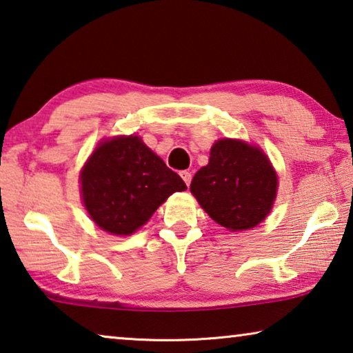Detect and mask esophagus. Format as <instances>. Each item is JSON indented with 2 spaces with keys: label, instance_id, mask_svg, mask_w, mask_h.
Returning a JSON list of instances; mask_svg holds the SVG:
<instances>
[{
  "label": "esophagus",
  "instance_id": "obj_1",
  "mask_svg": "<svg viewBox=\"0 0 353 353\" xmlns=\"http://www.w3.org/2000/svg\"><path fill=\"white\" fill-rule=\"evenodd\" d=\"M181 177L183 179V182L187 183V187L190 185V183H192V172H190V171H182Z\"/></svg>",
  "mask_w": 353,
  "mask_h": 353
}]
</instances>
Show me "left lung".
<instances>
[{
	"instance_id": "8db88e82",
	"label": "left lung",
	"mask_w": 353,
	"mask_h": 353,
	"mask_svg": "<svg viewBox=\"0 0 353 353\" xmlns=\"http://www.w3.org/2000/svg\"><path fill=\"white\" fill-rule=\"evenodd\" d=\"M276 185L275 171L261 149L220 139L210 149L209 165L194 174L190 190L218 225L243 231L268 215Z\"/></svg>"
}]
</instances>
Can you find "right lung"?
<instances>
[{
	"label": "right lung",
	"instance_id": "add662e5",
	"mask_svg": "<svg viewBox=\"0 0 353 353\" xmlns=\"http://www.w3.org/2000/svg\"><path fill=\"white\" fill-rule=\"evenodd\" d=\"M183 190L187 185L181 176L138 137L102 143L81 172L86 210L114 236L135 232L165 199Z\"/></svg>",
	"mask_w": 353,
	"mask_h": 353
}]
</instances>
